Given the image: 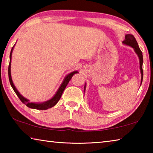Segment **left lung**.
<instances>
[{"label":"left lung","mask_w":153,"mask_h":153,"mask_svg":"<svg viewBox=\"0 0 153 153\" xmlns=\"http://www.w3.org/2000/svg\"><path fill=\"white\" fill-rule=\"evenodd\" d=\"M123 43L126 45L130 46L131 47L134 48L136 53L138 55L139 59H140V68L141 76H142V81L143 78V70H142V63H143V56H142V53L140 49L138 42L134 38V36L132 34H127L126 35V40L123 41ZM142 83V82H141ZM85 88V87H84Z\"/></svg>","instance_id":"obj_1"}]
</instances>
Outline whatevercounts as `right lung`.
Segmentation results:
<instances>
[{"instance_id": "add662e5", "label": "right lung", "mask_w": 153, "mask_h": 153, "mask_svg": "<svg viewBox=\"0 0 153 153\" xmlns=\"http://www.w3.org/2000/svg\"><path fill=\"white\" fill-rule=\"evenodd\" d=\"M13 46L11 49V53H10V61H9V69H8V72H9V82L10 84H11V86L13 88V89L15 92V94L17 95V97H19L21 101H22L24 104H25L27 107H30L31 108H36V109H39V110H46L48 109L49 108H51L55 106L56 103L59 102V100H60L61 97L63 92L64 91V90L65 89V88L67 86V85L68 84V83L69 82V80L71 79V77H73L74 74H76L77 73V71H74L71 72L69 74L67 75V76L65 77L64 81L62 83L60 88H59L58 91L56 92V94L54 96V97L51 98V100H48V101L42 102V103H33V102H30L29 100L26 98L23 97L22 95L19 94V92L17 91V90L16 89V88L15 87L13 83L12 79H11V55H12V51L13 49Z\"/></svg>"}]
</instances>
